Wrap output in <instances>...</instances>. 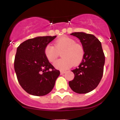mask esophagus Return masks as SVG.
I'll return each instance as SVG.
<instances>
[{
  "instance_id": "esophagus-1",
  "label": "esophagus",
  "mask_w": 120,
  "mask_h": 120,
  "mask_svg": "<svg viewBox=\"0 0 120 120\" xmlns=\"http://www.w3.org/2000/svg\"><path fill=\"white\" fill-rule=\"evenodd\" d=\"M65 73H66V71H60V74L62 75V74Z\"/></svg>"
}]
</instances>
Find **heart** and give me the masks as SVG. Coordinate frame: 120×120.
<instances>
[{"instance_id": "b5f03b06", "label": "heart", "mask_w": 120, "mask_h": 120, "mask_svg": "<svg viewBox=\"0 0 120 120\" xmlns=\"http://www.w3.org/2000/svg\"><path fill=\"white\" fill-rule=\"evenodd\" d=\"M63 58L54 63V66L58 69L64 71L71 67L77 65L83 60L85 51L80 44L75 43L74 39L64 36L56 41L54 47L47 45L45 49V55L47 59L53 63L57 59L59 53L61 52Z\"/></svg>"}]
</instances>
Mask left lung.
Here are the masks:
<instances>
[{
	"instance_id": "8db88e82",
	"label": "left lung",
	"mask_w": 120,
	"mask_h": 120,
	"mask_svg": "<svg viewBox=\"0 0 120 120\" xmlns=\"http://www.w3.org/2000/svg\"><path fill=\"white\" fill-rule=\"evenodd\" d=\"M71 35L80 40L85 55L78 68L71 71L74 78L69 85L76 93H89L98 86L103 76L105 56L101 42L93 34L75 32Z\"/></svg>"
}]
</instances>
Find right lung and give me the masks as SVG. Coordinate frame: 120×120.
Wrapping results in <instances>:
<instances>
[{
	"mask_svg": "<svg viewBox=\"0 0 120 120\" xmlns=\"http://www.w3.org/2000/svg\"><path fill=\"white\" fill-rule=\"evenodd\" d=\"M55 36L27 39L17 47L14 68L19 83L29 94L43 96L50 93L60 71L55 69L45 55L47 45Z\"/></svg>",
	"mask_w": 120,
	"mask_h": 120,
	"instance_id": "obj_1",
	"label": "right lung"
}]
</instances>
